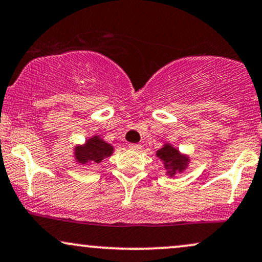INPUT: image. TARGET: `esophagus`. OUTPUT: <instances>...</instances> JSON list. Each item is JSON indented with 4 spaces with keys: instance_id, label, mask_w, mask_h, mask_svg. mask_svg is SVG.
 Instances as JSON below:
<instances>
[{
    "instance_id": "1",
    "label": "esophagus",
    "mask_w": 262,
    "mask_h": 262,
    "mask_svg": "<svg viewBox=\"0 0 262 262\" xmlns=\"http://www.w3.org/2000/svg\"><path fill=\"white\" fill-rule=\"evenodd\" d=\"M129 147H130V150L139 151L141 149V145H139V144H129Z\"/></svg>"
}]
</instances>
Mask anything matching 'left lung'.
I'll use <instances>...</instances> for the list:
<instances>
[{
  "label": "left lung",
  "mask_w": 262,
  "mask_h": 262,
  "mask_svg": "<svg viewBox=\"0 0 262 262\" xmlns=\"http://www.w3.org/2000/svg\"><path fill=\"white\" fill-rule=\"evenodd\" d=\"M156 156L159 157L160 161H162L166 169V176L168 177H174L176 174L187 171L190 163V156L181 152L169 141H163L161 149L156 151Z\"/></svg>",
  "instance_id": "left-lung-1"
}]
</instances>
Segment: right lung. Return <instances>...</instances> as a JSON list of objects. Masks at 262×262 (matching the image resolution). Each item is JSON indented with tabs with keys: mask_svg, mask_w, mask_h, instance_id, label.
<instances>
[{
	"mask_svg": "<svg viewBox=\"0 0 262 262\" xmlns=\"http://www.w3.org/2000/svg\"><path fill=\"white\" fill-rule=\"evenodd\" d=\"M113 152L115 146L99 134L91 135L83 144L74 145L72 149L74 162L80 167L100 163L102 160L111 157Z\"/></svg>",
	"mask_w": 262,
	"mask_h": 262,
	"instance_id": "right-lung-1",
	"label": "right lung"
}]
</instances>
